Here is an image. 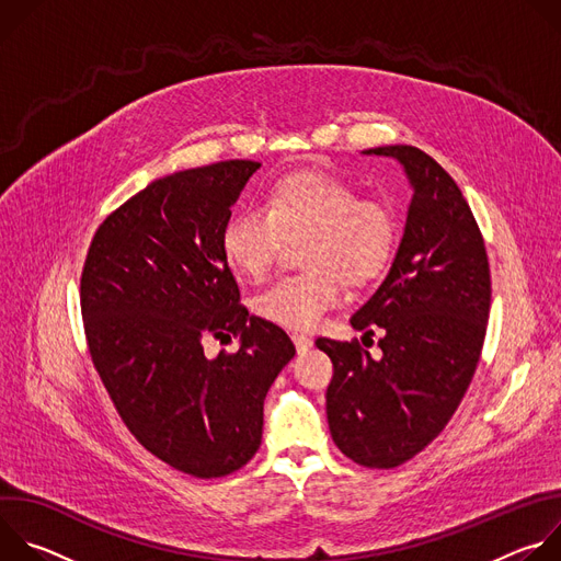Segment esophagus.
Masks as SVG:
<instances>
[{
  "instance_id": "obj_1",
  "label": "esophagus",
  "mask_w": 561,
  "mask_h": 561,
  "mask_svg": "<svg viewBox=\"0 0 561 561\" xmlns=\"http://www.w3.org/2000/svg\"><path fill=\"white\" fill-rule=\"evenodd\" d=\"M293 342H295L297 353H306L312 346V340L306 337V335H293Z\"/></svg>"
}]
</instances>
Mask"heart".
Masks as SVG:
<instances>
[{
	"label": "heart",
	"instance_id": "obj_1",
	"mask_svg": "<svg viewBox=\"0 0 561 561\" xmlns=\"http://www.w3.org/2000/svg\"><path fill=\"white\" fill-rule=\"evenodd\" d=\"M306 234L304 273L284 275L255 299V310L288 331H310L340 297V279H373L394 247V217L381 202L362 199L346 180L322 171H295L262 195V208L234 213L221 228V251L232 268L262 279L284 239Z\"/></svg>",
	"mask_w": 561,
	"mask_h": 561
}]
</instances>
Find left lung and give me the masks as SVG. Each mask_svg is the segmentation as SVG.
Returning a JSON list of instances; mask_svg holds the SVG:
<instances>
[{
  "mask_svg": "<svg viewBox=\"0 0 561 561\" xmlns=\"http://www.w3.org/2000/svg\"><path fill=\"white\" fill-rule=\"evenodd\" d=\"M397 159L413 199L392 266L351 317L381 357L353 342L319 337L333 362L327 415L333 442L359 466L394 468L448 424L482 355L491 310L484 237L455 180L415 146L364 150Z\"/></svg>",
  "mask_w": 561,
  "mask_h": 561,
  "instance_id": "8db88e82",
  "label": "left lung"
}]
</instances>
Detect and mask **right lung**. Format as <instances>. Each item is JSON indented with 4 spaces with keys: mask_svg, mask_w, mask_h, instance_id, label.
I'll list each match as a JSON object with an SVG mask.
<instances>
[{
    "mask_svg": "<svg viewBox=\"0 0 561 561\" xmlns=\"http://www.w3.org/2000/svg\"><path fill=\"white\" fill-rule=\"evenodd\" d=\"M228 159L150 182L98 228L82 271V317L113 404L154 457L224 477L262 444L264 399L293 359L290 337L249 314L221 251V228L260 169ZM237 354L203 355L208 336Z\"/></svg>",
    "mask_w": 561,
    "mask_h": 561,
    "instance_id": "add662e5",
    "label": "right lung"
}]
</instances>
